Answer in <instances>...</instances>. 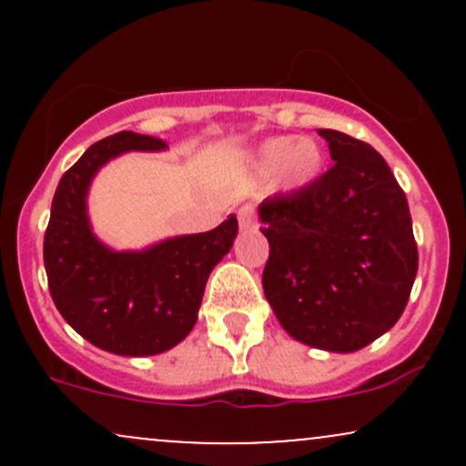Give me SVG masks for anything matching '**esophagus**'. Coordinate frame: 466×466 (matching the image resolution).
Instances as JSON below:
<instances>
[{
	"instance_id": "obj_1",
	"label": "esophagus",
	"mask_w": 466,
	"mask_h": 466,
	"mask_svg": "<svg viewBox=\"0 0 466 466\" xmlns=\"http://www.w3.org/2000/svg\"><path fill=\"white\" fill-rule=\"evenodd\" d=\"M238 226H240V229H249L251 226H254V208H251L249 203L240 206V210H238Z\"/></svg>"
}]
</instances>
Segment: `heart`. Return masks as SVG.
I'll list each match as a JSON object with an SVG mask.
<instances>
[{"label":"heart","mask_w":466,"mask_h":466,"mask_svg":"<svg viewBox=\"0 0 466 466\" xmlns=\"http://www.w3.org/2000/svg\"><path fill=\"white\" fill-rule=\"evenodd\" d=\"M254 166L263 175H278L285 190H302L322 173L324 151L318 142L307 137L298 140L296 136H278L260 144Z\"/></svg>","instance_id":"b5f03b06"}]
</instances>
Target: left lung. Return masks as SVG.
Segmentation results:
<instances>
[{
  "label": "left lung",
  "mask_w": 466,
  "mask_h": 466,
  "mask_svg": "<svg viewBox=\"0 0 466 466\" xmlns=\"http://www.w3.org/2000/svg\"><path fill=\"white\" fill-rule=\"evenodd\" d=\"M333 168L258 206L269 260L267 302L293 339L355 352L399 322L419 251L405 192L370 144L318 129Z\"/></svg>",
  "instance_id": "8db88e82"
}]
</instances>
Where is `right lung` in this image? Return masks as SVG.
Segmentation results:
<instances>
[{
  "instance_id": "right-lung-1",
  "label": "right lung",
  "mask_w": 466,
  "mask_h": 466,
  "mask_svg": "<svg viewBox=\"0 0 466 466\" xmlns=\"http://www.w3.org/2000/svg\"><path fill=\"white\" fill-rule=\"evenodd\" d=\"M157 137L120 131L92 144L58 181L44 240L52 300L63 319L94 346L148 357L184 341L197 322L210 271L232 249L237 217L201 234H181L144 249L117 251L94 234L89 186L111 159L166 151Z\"/></svg>"
}]
</instances>
